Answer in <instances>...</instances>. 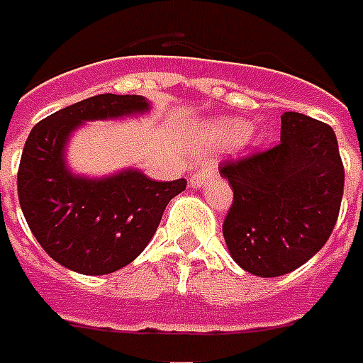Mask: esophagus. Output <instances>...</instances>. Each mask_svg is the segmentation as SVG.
Returning <instances> with one entry per match:
<instances>
[{"label": "esophagus", "instance_id": "34e87169", "mask_svg": "<svg viewBox=\"0 0 363 363\" xmlns=\"http://www.w3.org/2000/svg\"><path fill=\"white\" fill-rule=\"evenodd\" d=\"M214 172H216V169H214V167H201V169H196V171L191 174V179H189V181H191L192 189H199L202 182L213 177Z\"/></svg>", "mask_w": 363, "mask_h": 363}]
</instances>
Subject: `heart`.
Segmentation results:
<instances>
[{
  "mask_svg": "<svg viewBox=\"0 0 363 363\" xmlns=\"http://www.w3.org/2000/svg\"><path fill=\"white\" fill-rule=\"evenodd\" d=\"M240 133H242V127L234 125V123H220L214 127L216 139H236V137H240Z\"/></svg>",
  "mask_w": 363,
  "mask_h": 363,
  "instance_id": "b5f03b06",
  "label": "heart"
}]
</instances>
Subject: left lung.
<instances>
[{
  "label": "left lung",
  "instance_id": "8db88e82",
  "mask_svg": "<svg viewBox=\"0 0 363 363\" xmlns=\"http://www.w3.org/2000/svg\"><path fill=\"white\" fill-rule=\"evenodd\" d=\"M280 119L276 147L220 164L234 192L223 224L228 252L262 278L292 272L328 242L344 194L332 127L292 111Z\"/></svg>",
  "mask_w": 363,
  "mask_h": 363
}]
</instances>
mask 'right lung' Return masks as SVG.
Returning a JSON list of instances; mask_svg holds the SVG:
<instances>
[{
	"instance_id": "1",
	"label": "right lung",
	"mask_w": 363,
	"mask_h": 363,
	"mask_svg": "<svg viewBox=\"0 0 363 363\" xmlns=\"http://www.w3.org/2000/svg\"><path fill=\"white\" fill-rule=\"evenodd\" d=\"M140 95L103 93L49 115L31 129L17 171L19 204L37 242L55 262L89 276L130 264L186 181L159 182L127 169L103 179L69 171L65 145L85 121L147 113Z\"/></svg>"
}]
</instances>
